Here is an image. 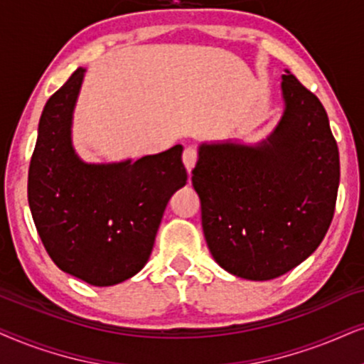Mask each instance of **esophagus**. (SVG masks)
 <instances>
[{"label":"esophagus","instance_id":"34e87169","mask_svg":"<svg viewBox=\"0 0 364 364\" xmlns=\"http://www.w3.org/2000/svg\"><path fill=\"white\" fill-rule=\"evenodd\" d=\"M196 161H198V153H196V149L191 148V146L186 148L185 151H183V163H185L188 173L191 171L193 166H195V164H196Z\"/></svg>","mask_w":364,"mask_h":364}]
</instances>
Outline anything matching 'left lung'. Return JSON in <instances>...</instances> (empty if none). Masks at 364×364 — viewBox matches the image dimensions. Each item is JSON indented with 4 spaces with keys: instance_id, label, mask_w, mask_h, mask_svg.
<instances>
[{
    "instance_id": "obj_1",
    "label": "left lung",
    "mask_w": 364,
    "mask_h": 364,
    "mask_svg": "<svg viewBox=\"0 0 364 364\" xmlns=\"http://www.w3.org/2000/svg\"><path fill=\"white\" fill-rule=\"evenodd\" d=\"M283 119L259 146L203 144L193 169L205 238L240 278L288 273L321 243L340 185V153L321 101L283 76Z\"/></svg>"
}]
</instances>
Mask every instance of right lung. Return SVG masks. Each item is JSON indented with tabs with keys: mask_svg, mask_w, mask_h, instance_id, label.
I'll return each instance as SVG.
<instances>
[{
	"mask_svg": "<svg viewBox=\"0 0 364 364\" xmlns=\"http://www.w3.org/2000/svg\"><path fill=\"white\" fill-rule=\"evenodd\" d=\"M77 70L48 100L28 171V203L58 268L111 287L146 264L164 208L186 185L183 146L118 164H86L71 146Z\"/></svg>",
	"mask_w": 364,
	"mask_h": 364,
	"instance_id": "right-lung-1",
	"label": "right lung"
}]
</instances>
